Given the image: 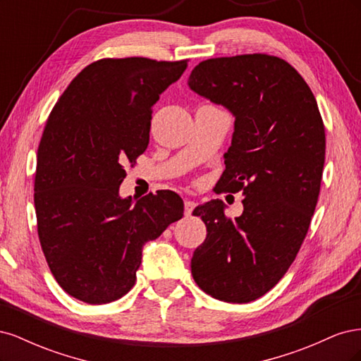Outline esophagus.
<instances>
[{
  "instance_id": "34e87169",
  "label": "esophagus",
  "mask_w": 361,
  "mask_h": 361,
  "mask_svg": "<svg viewBox=\"0 0 361 361\" xmlns=\"http://www.w3.org/2000/svg\"><path fill=\"white\" fill-rule=\"evenodd\" d=\"M183 207H185V215H191L192 214V211H194V207H195V202L194 200H191V199H185L183 200Z\"/></svg>"
}]
</instances>
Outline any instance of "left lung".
Masks as SVG:
<instances>
[{
	"mask_svg": "<svg viewBox=\"0 0 361 361\" xmlns=\"http://www.w3.org/2000/svg\"><path fill=\"white\" fill-rule=\"evenodd\" d=\"M191 89L235 116L220 192H243L244 212L232 220L223 202L199 204L206 224L194 250L197 286L226 302H250L274 288L297 257L318 203L325 128L307 82L269 54L200 61Z\"/></svg>",
	"mask_w": 361,
	"mask_h": 361,
	"instance_id": "1",
	"label": "left lung"
}]
</instances>
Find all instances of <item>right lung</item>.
I'll list each match as a JSON object with an SVG mask.
<instances>
[{
  "label": "right lung",
  "instance_id": "1",
  "mask_svg": "<svg viewBox=\"0 0 361 361\" xmlns=\"http://www.w3.org/2000/svg\"><path fill=\"white\" fill-rule=\"evenodd\" d=\"M187 60L101 59L63 92L37 149L39 241L54 279L71 297L106 304L133 289L141 248L183 216L179 194L120 199L125 166L149 145L152 106Z\"/></svg>",
  "mask_w": 361,
  "mask_h": 361
}]
</instances>
